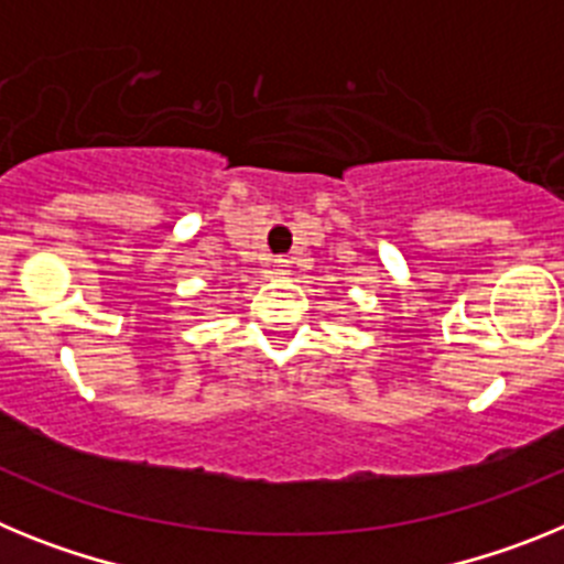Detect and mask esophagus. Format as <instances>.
Masks as SVG:
<instances>
[{
    "mask_svg": "<svg viewBox=\"0 0 564 564\" xmlns=\"http://www.w3.org/2000/svg\"><path fill=\"white\" fill-rule=\"evenodd\" d=\"M288 259H273L271 265H268V273H271V276H285L288 273Z\"/></svg>",
    "mask_w": 564,
    "mask_h": 564,
    "instance_id": "obj_1",
    "label": "esophagus"
}]
</instances>
